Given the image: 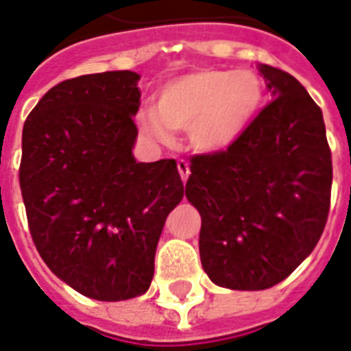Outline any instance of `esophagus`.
<instances>
[{
    "instance_id": "obj_1",
    "label": "esophagus",
    "mask_w": 351,
    "mask_h": 351,
    "mask_svg": "<svg viewBox=\"0 0 351 351\" xmlns=\"http://www.w3.org/2000/svg\"><path fill=\"white\" fill-rule=\"evenodd\" d=\"M176 167H178V173H180V178L184 182L189 178V175H191V169H189V164H187L186 160H178V164H176Z\"/></svg>"
}]
</instances>
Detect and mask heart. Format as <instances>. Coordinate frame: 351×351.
Instances as JSON below:
<instances>
[{"label": "heart", "instance_id": "1", "mask_svg": "<svg viewBox=\"0 0 351 351\" xmlns=\"http://www.w3.org/2000/svg\"><path fill=\"white\" fill-rule=\"evenodd\" d=\"M264 100V85L251 71L197 69L160 85L158 106L136 112L149 140L169 143L187 131L189 143L206 154L226 153L244 136Z\"/></svg>", "mask_w": 351, "mask_h": 351}]
</instances>
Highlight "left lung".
<instances>
[{"label": "left lung", "mask_w": 351, "mask_h": 351, "mask_svg": "<svg viewBox=\"0 0 351 351\" xmlns=\"http://www.w3.org/2000/svg\"><path fill=\"white\" fill-rule=\"evenodd\" d=\"M275 100L226 153L191 160L200 261L217 286L267 289L297 269L326 226L332 153L322 111L291 74L256 65Z\"/></svg>", "instance_id": "1"}]
</instances>
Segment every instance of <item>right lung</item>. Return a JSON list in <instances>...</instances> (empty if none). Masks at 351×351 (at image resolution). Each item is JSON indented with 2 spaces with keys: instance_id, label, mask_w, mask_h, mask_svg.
<instances>
[{
  "instance_id": "obj_1",
  "label": "right lung",
  "mask_w": 351,
  "mask_h": 351,
  "mask_svg": "<svg viewBox=\"0 0 351 351\" xmlns=\"http://www.w3.org/2000/svg\"><path fill=\"white\" fill-rule=\"evenodd\" d=\"M140 74H85L41 98L23 125L19 186L51 271L96 300L149 289L165 219L184 198L175 160L136 162Z\"/></svg>"
}]
</instances>
